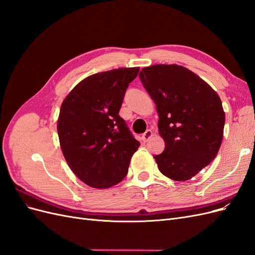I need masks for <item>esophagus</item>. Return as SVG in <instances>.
Masks as SVG:
<instances>
[{"instance_id":"34e87169","label":"esophagus","mask_w":255,"mask_h":255,"mask_svg":"<svg viewBox=\"0 0 255 255\" xmlns=\"http://www.w3.org/2000/svg\"><path fill=\"white\" fill-rule=\"evenodd\" d=\"M152 136H153L152 130H151V129H148V130H146L145 133H143V134H142V136H141V139H142V141H144V142H145V141H148Z\"/></svg>"}]
</instances>
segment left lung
<instances>
[{
    "label": "left lung",
    "instance_id": "left-lung-1",
    "mask_svg": "<svg viewBox=\"0 0 255 255\" xmlns=\"http://www.w3.org/2000/svg\"><path fill=\"white\" fill-rule=\"evenodd\" d=\"M156 104L164 152L155 155L159 171L187 181L211 164L223 137L226 115L219 96L201 78L179 65H153L139 73Z\"/></svg>",
    "mask_w": 255,
    "mask_h": 255
}]
</instances>
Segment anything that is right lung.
I'll use <instances>...</instances> for the list:
<instances>
[{
	"label": "right lung",
	"mask_w": 255,
	"mask_h": 255,
	"mask_svg": "<svg viewBox=\"0 0 255 255\" xmlns=\"http://www.w3.org/2000/svg\"><path fill=\"white\" fill-rule=\"evenodd\" d=\"M138 72L134 67L92 74L61 103V151L73 173L90 187L104 189L120 183L140 144L119 116L127 88Z\"/></svg>",
	"instance_id": "1"
}]
</instances>
